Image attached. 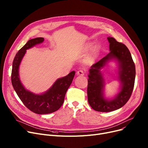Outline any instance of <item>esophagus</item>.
Listing matches in <instances>:
<instances>
[{
    "label": "esophagus",
    "mask_w": 148,
    "mask_h": 148,
    "mask_svg": "<svg viewBox=\"0 0 148 148\" xmlns=\"http://www.w3.org/2000/svg\"><path fill=\"white\" fill-rule=\"evenodd\" d=\"M85 71H83V70H79L77 72V75H81V76H82V75H85Z\"/></svg>",
    "instance_id": "esophagus-1"
}]
</instances>
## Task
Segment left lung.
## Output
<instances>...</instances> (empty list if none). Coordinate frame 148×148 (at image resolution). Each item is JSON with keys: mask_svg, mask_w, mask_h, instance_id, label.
<instances>
[{"mask_svg": "<svg viewBox=\"0 0 148 148\" xmlns=\"http://www.w3.org/2000/svg\"><path fill=\"white\" fill-rule=\"evenodd\" d=\"M107 38L110 52L91 66L87 88L89 105L96 111L104 112L117 110L126 103L132 94L136 78V67L130 50L114 38L108 37ZM111 60H115L118 64V78L121 86L119 92L114 98L108 99L104 97L105 81L101 69Z\"/></svg>", "mask_w": 148, "mask_h": 148, "instance_id": "8db88e82", "label": "left lung"}]
</instances>
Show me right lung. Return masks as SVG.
Returning <instances> with one entry per match:
<instances>
[{"label":"right lung","mask_w":148,"mask_h":148,"mask_svg":"<svg viewBox=\"0 0 148 148\" xmlns=\"http://www.w3.org/2000/svg\"><path fill=\"white\" fill-rule=\"evenodd\" d=\"M44 38L37 37L28 41L16 54L12 62L11 83L19 99L29 110L37 114L57 111L62 105L65 94L74 77L75 71L57 79L48 90L40 94L32 92L23 86L19 77V66L27 49L42 43Z\"/></svg>","instance_id":"1"}]
</instances>
